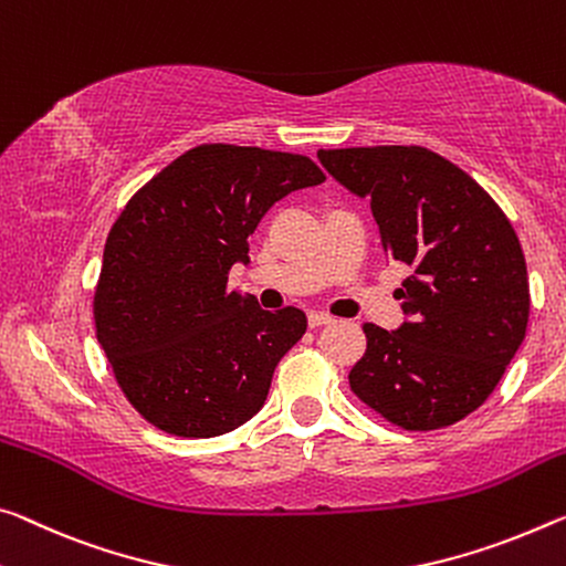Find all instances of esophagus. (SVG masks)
Here are the masks:
<instances>
[{
	"label": "esophagus",
	"mask_w": 566,
	"mask_h": 566,
	"mask_svg": "<svg viewBox=\"0 0 566 566\" xmlns=\"http://www.w3.org/2000/svg\"><path fill=\"white\" fill-rule=\"evenodd\" d=\"M310 327H322V325H329V322H335V317H329L327 312H310Z\"/></svg>",
	"instance_id": "34e87169"
}]
</instances>
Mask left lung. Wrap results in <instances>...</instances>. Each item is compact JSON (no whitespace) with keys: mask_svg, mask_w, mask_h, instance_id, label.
<instances>
[{"mask_svg":"<svg viewBox=\"0 0 566 566\" xmlns=\"http://www.w3.org/2000/svg\"><path fill=\"white\" fill-rule=\"evenodd\" d=\"M347 191L370 199L385 254L412 274L398 329L363 325L349 388L406 430L459 423L483 406L526 337L524 251L499 203L451 160L420 146L317 150Z\"/></svg>","mask_w":566,"mask_h":566,"instance_id":"obj_1","label":"left lung"}]
</instances>
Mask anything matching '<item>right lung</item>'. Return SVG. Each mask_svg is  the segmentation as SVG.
<instances>
[{
	"label": "right lung",
	"mask_w": 566,
	"mask_h": 566,
	"mask_svg": "<svg viewBox=\"0 0 566 566\" xmlns=\"http://www.w3.org/2000/svg\"><path fill=\"white\" fill-rule=\"evenodd\" d=\"M322 181L307 156L206 143L125 203L105 241L93 315L123 396L150 426L213 438L264 406L307 317L229 292V269L249 262V237L276 201Z\"/></svg>",
	"instance_id": "right-lung-1"
}]
</instances>
